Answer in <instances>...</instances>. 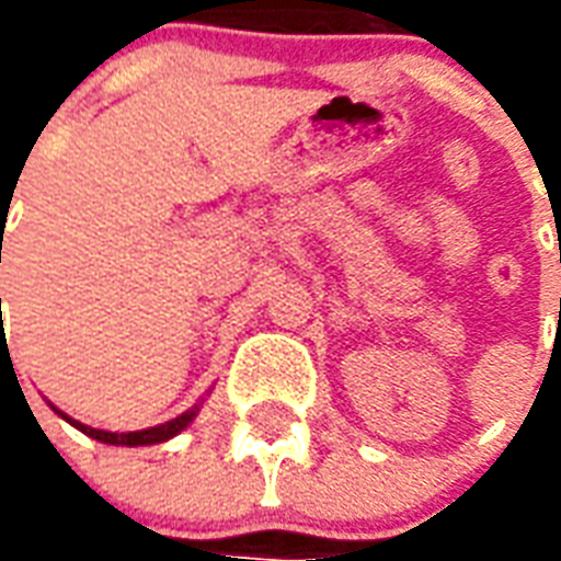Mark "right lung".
Here are the masks:
<instances>
[{
	"instance_id": "add662e5",
	"label": "right lung",
	"mask_w": 561,
	"mask_h": 561,
	"mask_svg": "<svg viewBox=\"0 0 561 561\" xmlns=\"http://www.w3.org/2000/svg\"><path fill=\"white\" fill-rule=\"evenodd\" d=\"M62 417H66V414H62ZM192 417H195V409H192V412L180 414V417H173V421H168V423H159V426L140 430V433H104V430H92V426H87V423L71 421V417H66V421L71 423V426H78L80 433H87L90 438H99V442H104V445L138 447V445H159V442H168V438H173L176 433H183L185 426L192 423Z\"/></svg>"
}]
</instances>
